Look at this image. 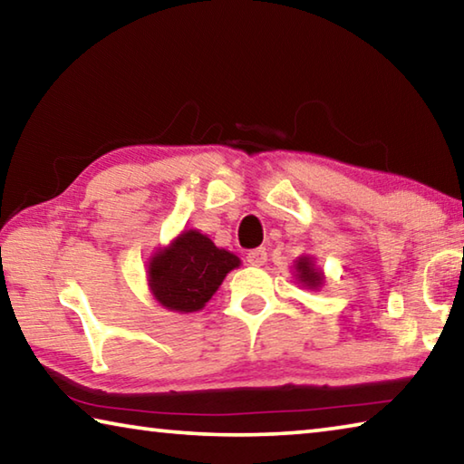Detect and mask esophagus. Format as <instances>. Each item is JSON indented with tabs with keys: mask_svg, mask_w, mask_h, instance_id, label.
<instances>
[{
	"mask_svg": "<svg viewBox=\"0 0 464 464\" xmlns=\"http://www.w3.org/2000/svg\"><path fill=\"white\" fill-rule=\"evenodd\" d=\"M266 260H268V254H266L264 247H256V249H251L249 254H247V264L249 266H256V268H260V266H264Z\"/></svg>",
	"mask_w": 464,
	"mask_h": 464,
	"instance_id": "1",
	"label": "esophagus"
}]
</instances>
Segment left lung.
<instances>
[{"label": "left lung", "instance_id": "1", "mask_svg": "<svg viewBox=\"0 0 464 464\" xmlns=\"http://www.w3.org/2000/svg\"><path fill=\"white\" fill-rule=\"evenodd\" d=\"M295 278L298 285H303V288L319 290L325 282V274L317 268L311 256H301L295 260Z\"/></svg>", "mask_w": 464, "mask_h": 464}]
</instances>
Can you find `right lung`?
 I'll use <instances>...</instances> for the list:
<instances>
[{
  "label": "right lung",
  "instance_id": "1",
  "mask_svg": "<svg viewBox=\"0 0 464 464\" xmlns=\"http://www.w3.org/2000/svg\"><path fill=\"white\" fill-rule=\"evenodd\" d=\"M241 260L217 247L198 229H186L147 262V285L157 303L174 313H196L207 304Z\"/></svg>",
  "mask_w": 464,
  "mask_h": 464
}]
</instances>
